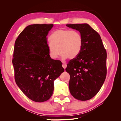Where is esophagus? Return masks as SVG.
Segmentation results:
<instances>
[{"mask_svg": "<svg viewBox=\"0 0 121 121\" xmlns=\"http://www.w3.org/2000/svg\"><path fill=\"white\" fill-rule=\"evenodd\" d=\"M62 67L64 69H65V68L67 67V64L65 63H63L62 64Z\"/></svg>", "mask_w": 121, "mask_h": 121, "instance_id": "esophagus-1", "label": "esophagus"}]
</instances>
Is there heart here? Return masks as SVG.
<instances>
[{
    "instance_id": "obj_1",
    "label": "heart",
    "mask_w": 121,
    "mask_h": 121,
    "mask_svg": "<svg viewBox=\"0 0 121 121\" xmlns=\"http://www.w3.org/2000/svg\"><path fill=\"white\" fill-rule=\"evenodd\" d=\"M50 39L48 48L53 59H56L61 53L63 60L75 58L79 54L83 45L82 36L76 30L58 29L51 34Z\"/></svg>"
}]
</instances>
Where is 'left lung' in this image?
<instances>
[{
    "instance_id": "obj_1",
    "label": "left lung",
    "mask_w": 121,
    "mask_h": 121,
    "mask_svg": "<svg viewBox=\"0 0 121 121\" xmlns=\"http://www.w3.org/2000/svg\"><path fill=\"white\" fill-rule=\"evenodd\" d=\"M66 26L79 31L83 38L80 53L65 68L70 76V92L77 100H90L99 91L106 79L107 52L99 34L88 24Z\"/></svg>"
}]
</instances>
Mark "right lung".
<instances>
[{
    "label": "right lung",
    "mask_w": 121,
    "mask_h": 121,
    "mask_svg": "<svg viewBox=\"0 0 121 121\" xmlns=\"http://www.w3.org/2000/svg\"><path fill=\"white\" fill-rule=\"evenodd\" d=\"M53 24L26 26L16 39L13 59L16 84L24 95L35 102L46 101L52 96L54 81L65 71L60 60L50 57L47 43Z\"/></svg>",
    "instance_id": "1"
}]
</instances>
